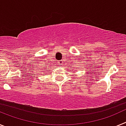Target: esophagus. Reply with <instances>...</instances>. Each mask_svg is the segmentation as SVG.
<instances>
[{
    "label": "esophagus",
    "mask_w": 126,
    "mask_h": 126,
    "mask_svg": "<svg viewBox=\"0 0 126 126\" xmlns=\"http://www.w3.org/2000/svg\"><path fill=\"white\" fill-rule=\"evenodd\" d=\"M58 64H59V65H62V64H63V61H62V60L59 61V62H58Z\"/></svg>",
    "instance_id": "1"
}]
</instances>
